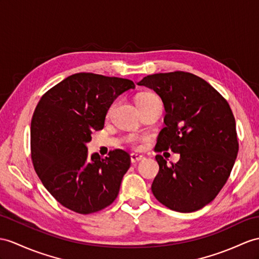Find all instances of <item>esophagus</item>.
Returning a JSON list of instances; mask_svg holds the SVG:
<instances>
[{
    "mask_svg": "<svg viewBox=\"0 0 259 259\" xmlns=\"http://www.w3.org/2000/svg\"><path fill=\"white\" fill-rule=\"evenodd\" d=\"M142 159H144V156H142V155H138V154H132L131 155L132 163H136L138 161H141Z\"/></svg>",
    "mask_w": 259,
    "mask_h": 259,
    "instance_id": "34e87169",
    "label": "esophagus"
}]
</instances>
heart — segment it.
Instances as JSON below:
<instances>
[{
    "label": "heart",
    "instance_id": "b5f03b06",
    "mask_svg": "<svg viewBox=\"0 0 259 259\" xmlns=\"http://www.w3.org/2000/svg\"><path fill=\"white\" fill-rule=\"evenodd\" d=\"M156 99H158V97H157L156 94L150 93V92H144V93H141L140 96L136 98V103L137 104L138 103H143V102H146V101L156 100ZM111 111H112V108H110V110L108 112L109 114L111 113ZM141 141H142V138L136 136V135H130L127 137V142L132 145V146H134V147H138V145H140Z\"/></svg>",
    "mask_w": 259,
    "mask_h": 259
}]
</instances>
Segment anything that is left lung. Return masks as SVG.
<instances>
[{
    "label": "left lung",
    "instance_id": "obj_1",
    "mask_svg": "<svg viewBox=\"0 0 259 259\" xmlns=\"http://www.w3.org/2000/svg\"><path fill=\"white\" fill-rule=\"evenodd\" d=\"M138 85L161 98L166 115L155 150L180 154L168 165L156 156L159 171L151 191L170 210L194 212L210 203L228 181L238 153L235 118L230 105L205 80L185 71L155 73Z\"/></svg>",
    "mask_w": 259,
    "mask_h": 259
}]
</instances>
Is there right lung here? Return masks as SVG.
<instances>
[{"instance_id":"right-lung-1","label":"right lung","mask_w":259,"mask_h":259,"mask_svg":"<svg viewBox=\"0 0 259 259\" xmlns=\"http://www.w3.org/2000/svg\"><path fill=\"white\" fill-rule=\"evenodd\" d=\"M133 81L80 72L48 90L37 104L30 124L34 169L49 193L67 209L90 214L117 197L131 157L115 149L102 158L88 157L87 143L103 128L105 115Z\"/></svg>"}]
</instances>
